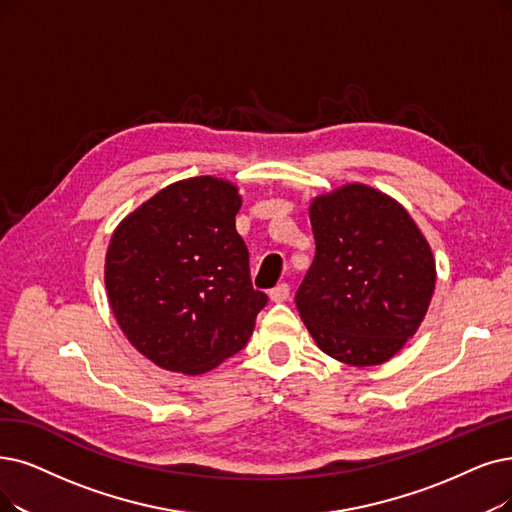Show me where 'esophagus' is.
<instances>
[{"instance_id":"1","label":"esophagus","mask_w":512,"mask_h":512,"mask_svg":"<svg viewBox=\"0 0 512 512\" xmlns=\"http://www.w3.org/2000/svg\"><path fill=\"white\" fill-rule=\"evenodd\" d=\"M269 298H271L273 302H283V300H288V298H290V285H288V283H279V285H275V288L269 292Z\"/></svg>"}]
</instances>
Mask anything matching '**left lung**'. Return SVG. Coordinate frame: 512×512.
Returning a JSON list of instances; mask_svg holds the SVG:
<instances>
[{
  "mask_svg": "<svg viewBox=\"0 0 512 512\" xmlns=\"http://www.w3.org/2000/svg\"><path fill=\"white\" fill-rule=\"evenodd\" d=\"M309 214L315 258L296 292L306 330L342 363L388 361L431 304V248L395 199L365 185L317 197Z\"/></svg>",
  "mask_w": 512,
  "mask_h": 512,
  "instance_id": "1",
  "label": "left lung"
}]
</instances>
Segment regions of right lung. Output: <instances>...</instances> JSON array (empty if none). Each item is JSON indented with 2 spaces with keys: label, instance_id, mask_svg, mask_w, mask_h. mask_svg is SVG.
I'll return each mask as SVG.
<instances>
[{
  "label": "right lung",
  "instance_id": "add662e5",
  "mask_svg": "<svg viewBox=\"0 0 512 512\" xmlns=\"http://www.w3.org/2000/svg\"><path fill=\"white\" fill-rule=\"evenodd\" d=\"M227 180L174 182L119 224L105 262L121 330L163 370L203 374L248 344L269 298L254 290Z\"/></svg>",
  "mask_w": 512,
  "mask_h": 512
}]
</instances>
